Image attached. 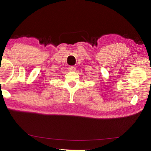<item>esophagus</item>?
Returning a JSON list of instances; mask_svg holds the SVG:
<instances>
[{
  "label": "esophagus",
  "mask_w": 151,
  "mask_h": 151,
  "mask_svg": "<svg viewBox=\"0 0 151 151\" xmlns=\"http://www.w3.org/2000/svg\"><path fill=\"white\" fill-rule=\"evenodd\" d=\"M68 70L70 71H75L76 70V67L75 66H70L69 67H68Z\"/></svg>",
  "instance_id": "obj_1"
}]
</instances>
